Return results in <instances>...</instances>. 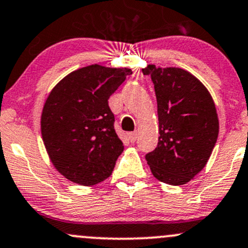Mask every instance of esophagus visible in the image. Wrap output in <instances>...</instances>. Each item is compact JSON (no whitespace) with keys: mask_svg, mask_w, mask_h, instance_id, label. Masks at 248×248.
Here are the masks:
<instances>
[{"mask_svg":"<svg viewBox=\"0 0 248 248\" xmlns=\"http://www.w3.org/2000/svg\"><path fill=\"white\" fill-rule=\"evenodd\" d=\"M137 138H138L137 132H132L128 134V139H129L130 142H135V141H137Z\"/></svg>","mask_w":248,"mask_h":248,"instance_id":"esophagus-1","label":"esophagus"}]
</instances>
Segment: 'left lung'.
Returning <instances> with one entry per match:
<instances>
[{"label": "left lung", "mask_w": 248, "mask_h": 248, "mask_svg": "<svg viewBox=\"0 0 248 248\" xmlns=\"http://www.w3.org/2000/svg\"><path fill=\"white\" fill-rule=\"evenodd\" d=\"M143 75L154 83L159 116V142L146 154L159 181L187 184L207 164L219 134L213 99L205 86L181 68L148 64Z\"/></svg>", "instance_id": "1"}]
</instances>
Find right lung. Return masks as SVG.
<instances>
[{"label": "right lung", "instance_id": "obj_1", "mask_svg": "<svg viewBox=\"0 0 248 248\" xmlns=\"http://www.w3.org/2000/svg\"><path fill=\"white\" fill-rule=\"evenodd\" d=\"M129 68L92 64L62 78L48 95L41 134L54 167L68 180L93 186L109 178L124 152L108 99Z\"/></svg>", "mask_w": 248, "mask_h": 248}]
</instances>
